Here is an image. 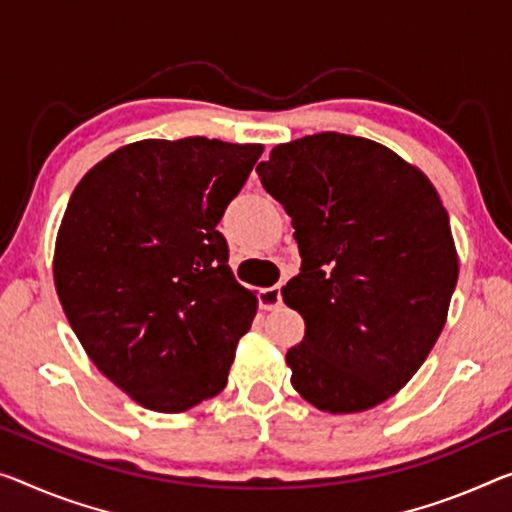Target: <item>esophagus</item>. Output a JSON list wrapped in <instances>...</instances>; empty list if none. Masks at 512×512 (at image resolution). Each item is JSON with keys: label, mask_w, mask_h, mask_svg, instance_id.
<instances>
[{"label": "esophagus", "mask_w": 512, "mask_h": 512, "mask_svg": "<svg viewBox=\"0 0 512 512\" xmlns=\"http://www.w3.org/2000/svg\"><path fill=\"white\" fill-rule=\"evenodd\" d=\"M281 302H283L281 286H270V288L258 290V304H261V309H265V311L279 309Z\"/></svg>", "instance_id": "1"}]
</instances>
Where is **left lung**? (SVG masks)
Returning <instances> with one entry per match:
<instances>
[{
  "instance_id": "obj_1",
  "label": "left lung",
  "mask_w": 512,
  "mask_h": 512,
  "mask_svg": "<svg viewBox=\"0 0 512 512\" xmlns=\"http://www.w3.org/2000/svg\"><path fill=\"white\" fill-rule=\"evenodd\" d=\"M293 219L302 267L281 290L304 318L295 391L322 412H364L419 371L458 283L448 212L419 169L371 139L320 132L256 167Z\"/></svg>"
}]
</instances>
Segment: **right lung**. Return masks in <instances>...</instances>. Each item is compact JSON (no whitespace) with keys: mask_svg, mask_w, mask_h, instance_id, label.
<instances>
[{"mask_svg":"<svg viewBox=\"0 0 512 512\" xmlns=\"http://www.w3.org/2000/svg\"><path fill=\"white\" fill-rule=\"evenodd\" d=\"M261 144L144 139L70 196L54 286L86 355L132 400L176 414L217 396L256 295L235 281L219 219Z\"/></svg>","mask_w":512,"mask_h":512,"instance_id":"add662e5","label":"right lung"}]
</instances>
